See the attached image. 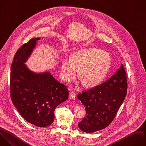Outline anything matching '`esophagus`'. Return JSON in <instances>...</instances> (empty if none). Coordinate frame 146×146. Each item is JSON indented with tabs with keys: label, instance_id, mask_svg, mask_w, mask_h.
<instances>
[{
	"label": "esophagus",
	"instance_id": "34e87169",
	"mask_svg": "<svg viewBox=\"0 0 146 146\" xmlns=\"http://www.w3.org/2000/svg\"><path fill=\"white\" fill-rule=\"evenodd\" d=\"M70 98H71L72 100H75V99L76 96H75V94L74 92H73V91L71 92L70 94Z\"/></svg>",
	"mask_w": 146,
	"mask_h": 146
}]
</instances>
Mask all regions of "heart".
Masks as SVG:
<instances>
[{
	"label": "heart",
	"instance_id": "1",
	"mask_svg": "<svg viewBox=\"0 0 146 146\" xmlns=\"http://www.w3.org/2000/svg\"><path fill=\"white\" fill-rule=\"evenodd\" d=\"M110 54L97 48H88L74 52L71 58L65 57L61 64L62 78L69 81L78 71V76L86 87L99 84L111 66Z\"/></svg>",
	"mask_w": 146,
	"mask_h": 146
}]
</instances>
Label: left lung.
I'll return each instance as SVG.
<instances>
[{
    "label": "left lung",
    "mask_w": 146,
    "mask_h": 146,
    "mask_svg": "<svg viewBox=\"0 0 146 146\" xmlns=\"http://www.w3.org/2000/svg\"><path fill=\"white\" fill-rule=\"evenodd\" d=\"M126 74L123 64L107 81L83 92L77 98L85 107L86 113L78 127L92 133L107 127L115 117L127 94Z\"/></svg>",
    "instance_id": "obj_1"
}]
</instances>
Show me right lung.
I'll list each match as a JSON object with an SVG mask.
<instances>
[{
	"label": "right lung",
	"mask_w": 146,
	"mask_h": 146,
	"mask_svg": "<svg viewBox=\"0 0 146 146\" xmlns=\"http://www.w3.org/2000/svg\"><path fill=\"white\" fill-rule=\"evenodd\" d=\"M40 39H31L16 52L11 68L10 92L21 115L30 123L44 127L53 123L55 110L68 99V90L49 71L35 72L26 64Z\"/></svg>",
	"instance_id": "add662e5"
}]
</instances>
